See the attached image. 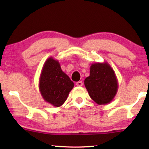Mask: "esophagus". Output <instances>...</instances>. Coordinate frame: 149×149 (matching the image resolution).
Masks as SVG:
<instances>
[{
  "label": "esophagus",
  "instance_id": "obj_1",
  "mask_svg": "<svg viewBox=\"0 0 149 149\" xmlns=\"http://www.w3.org/2000/svg\"><path fill=\"white\" fill-rule=\"evenodd\" d=\"M76 85L78 87H81L83 85V82L82 81H77L76 83Z\"/></svg>",
  "mask_w": 149,
  "mask_h": 149
}]
</instances>
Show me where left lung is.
<instances>
[{"label": "left lung", "mask_w": 149, "mask_h": 149, "mask_svg": "<svg viewBox=\"0 0 149 149\" xmlns=\"http://www.w3.org/2000/svg\"><path fill=\"white\" fill-rule=\"evenodd\" d=\"M84 84L90 97L99 105L112 102L118 89L116 75L107 62L93 63L90 75L85 78Z\"/></svg>", "instance_id": "8db88e82"}]
</instances>
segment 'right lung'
<instances>
[{
    "label": "right lung",
    "instance_id": "1",
    "mask_svg": "<svg viewBox=\"0 0 149 149\" xmlns=\"http://www.w3.org/2000/svg\"><path fill=\"white\" fill-rule=\"evenodd\" d=\"M74 87V82L62 71L58 60L49 57L44 63L39 77V91L43 99L59 107L66 100Z\"/></svg>",
    "mask_w": 149,
    "mask_h": 149
}]
</instances>
